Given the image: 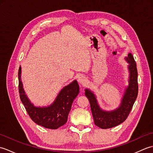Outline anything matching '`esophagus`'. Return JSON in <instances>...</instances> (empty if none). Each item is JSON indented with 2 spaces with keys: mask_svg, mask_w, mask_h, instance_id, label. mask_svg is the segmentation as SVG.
Returning a JSON list of instances; mask_svg holds the SVG:
<instances>
[{
  "mask_svg": "<svg viewBox=\"0 0 153 153\" xmlns=\"http://www.w3.org/2000/svg\"><path fill=\"white\" fill-rule=\"evenodd\" d=\"M77 81H78V82L80 83L81 84H84L86 82V79L84 76H80L78 77V78H77Z\"/></svg>",
  "mask_w": 153,
  "mask_h": 153,
  "instance_id": "obj_1",
  "label": "esophagus"
}]
</instances>
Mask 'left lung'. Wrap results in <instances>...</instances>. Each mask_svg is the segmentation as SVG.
<instances>
[{
    "label": "left lung",
    "mask_w": 153,
    "mask_h": 153,
    "mask_svg": "<svg viewBox=\"0 0 153 153\" xmlns=\"http://www.w3.org/2000/svg\"><path fill=\"white\" fill-rule=\"evenodd\" d=\"M125 60L128 64V85L126 87L121 102L118 108L110 111L102 109L97 101L95 93L89 89H85V95L90 102L94 122L100 128H114L124 122L137 99L138 94L137 66L131 53H129Z\"/></svg>",
    "instance_id": "left-lung-1"
}]
</instances>
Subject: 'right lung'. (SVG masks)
<instances>
[{"instance_id": "right-lung-1", "label": "right lung", "mask_w": 153, "mask_h": 153, "mask_svg": "<svg viewBox=\"0 0 153 153\" xmlns=\"http://www.w3.org/2000/svg\"><path fill=\"white\" fill-rule=\"evenodd\" d=\"M22 68L18 70L19 97L29 116L37 124L55 129L66 123L74 100L79 93V87L75 79L63 87L53 103L47 106H35L29 99L21 80Z\"/></svg>"}]
</instances>
